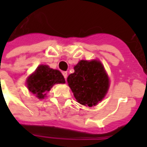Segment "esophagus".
<instances>
[{"mask_svg":"<svg viewBox=\"0 0 147 147\" xmlns=\"http://www.w3.org/2000/svg\"><path fill=\"white\" fill-rule=\"evenodd\" d=\"M62 75H63V76H64L65 77V79H67V73L66 72V71H63V72H62Z\"/></svg>","mask_w":147,"mask_h":147,"instance_id":"1","label":"esophagus"}]
</instances>
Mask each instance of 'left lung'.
Here are the masks:
<instances>
[{
    "label": "left lung",
    "instance_id": "8db88e82",
    "mask_svg": "<svg viewBox=\"0 0 147 147\" xmlns=\"http://www.w3.org/2000/svg\"><path fill=\"white\" fill-rule=\"evenodd\" d=\"M74 73L67 76V81L76 101L93 107L107 94L110 80L100 61L81 60L74 66Z\"/></svg>",
    "mask_w": 147,
    "mask_h": 147
}]
</instances>
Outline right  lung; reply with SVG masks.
Instances as JSON below:
<instances>
[{
	"instance_id": "right-lung-1",
	"label": "right lung",
	"mask_w": 147,
	"mask_h": 147,
	"mask_svg": "<svg viewBox=\"0 0 147 147\" xmlns=\"http://www.w3.org/2000/svg\"><path fill=\"white\" fill-rule=\"evenodd\" d=\"M65 83L64 76L58 70L49 67V65H40L26 80L27 88L30 92L42 99L55 84Z\"/></svg>"
}]
</instances>
